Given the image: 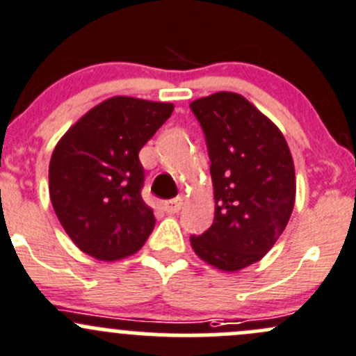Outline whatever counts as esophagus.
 Returning <instances> with one entry per match:
<instances>
[{
	"instance_id": "obj_1",
	"label": "esophagus",
	"mask_w": 356,
	"mask_h": 356,
	"mask_svg": "<svg viewBox=\"0 0 356 356\" xmlns=\"http://www.w3.org/2000/svg\"><path fill=\"white\" fill-rule=\"evenodd\" d=\"M181 207H182V198H175L170 201H165L163 203V210L167 211V213H177V211L181 210Z\"/></svg>"
}]
</instances>
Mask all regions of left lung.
<instances>
[{
	"label": "left lung",
	"mask_w": 356,
	"mask_h": 356,
	"mask_svg": "<svg viewBox=\"0 0 356 356\" xmlns=\"http://www.w3.org/2000/svg\"><path fill=\"white\" fill-rule=\"evenodd\" d=\"M189 106L207 138L215 201L213 224L191 236V246L232 274L260 261L284 232L296 200L293 156L281 129L238 92Z\"/></svg>",
	"instance_id": "8db88e82"
}]
</instances>
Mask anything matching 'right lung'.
Segmentation results:
<instances>
[{"label": "right lung", "instance_id": "right-lung-1", "mask_svg": "<svg viewBox=\"0 0 356 356\" xmlns=\"http://www.w3.org/2000/svg\"><path fill=\"white\" fill-rule=\"evenodd\" d=\"M174 111L172 103L113 96L60 138L49 160V198L74 245L99 261L141 250L155 227L141 198L139 152Z\"/></svg>", "mask_w": 356, "mask_h": 356}]
</instances>
